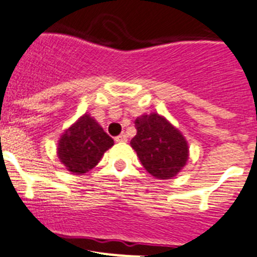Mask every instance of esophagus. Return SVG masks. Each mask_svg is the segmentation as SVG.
Masks as SVG:
<instances>
[{"label": "esophagus", "instance_id": "34e87169", "mask_svg": "<svg viewBox=\"0 0 257 257\" xmlns=\"http://www.w3.org/2000/svg\"><path fill=\"white\" fill-rule=\"evenodd\" d=\"M115 141H116V142H126V141H128V136H126L125 133H121L120 134V136H117L116 138H115Z\"/></svg>", "mask_w": 257, "mask_h": 257}]
</instances>
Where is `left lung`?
<instances>
[{"label":"left lung","mask_w":257,"mask_h":257,"mask_svg":"<svg viewBox=\"0 0 257 257\" xmlns=\"http://www.w3.org/2000/svg\"><path fill=\"white\" fill-rule=\"evenodd\" d=\"M137 134L131 146L143 168L156 179H172L186 166L189 147L186 137L157 112L136 119Z\"/></svg>","instance_id":"obj_1"}]
</instances>
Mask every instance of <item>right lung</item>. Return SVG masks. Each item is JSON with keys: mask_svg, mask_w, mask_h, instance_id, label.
Returning a JSON list of instances; mask_svg holds the SVG:
<instances>
[{"mask_svg": "<svg viewBox=\"0 0 257 257\" xmlns=\"http://www.w3.org/2000/svg\"><path fill=\"white\" fill-rule=\"evenodd\" d=\"M114 146L102 126L85 112L60 137L57 157L73 174H84L100 163L103 154Z\"/></svg>", "mask_w": 257, "mask_h": 257, "instance_id": "obj_1", "label": "right lung"}]
</instances>
